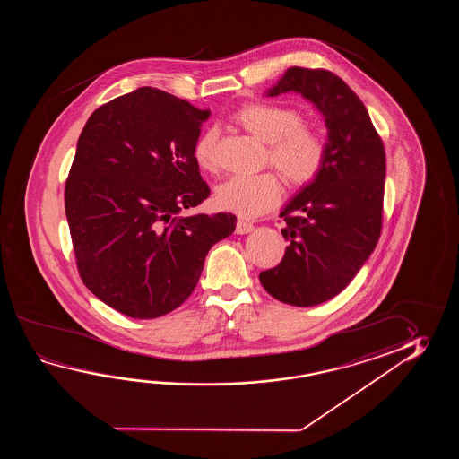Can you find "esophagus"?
I'll return each mask as SVG.
<instances>
[{"mask_svg":"<svg viewBox=\"0 0 459 459\" xmlns=\"http://www.w3.org/2000/svg\"><path fill=\"white\" fill-rule=\"evenodd\" d=\"M253 230V223H249V221H244V220H238V223H236V233L247 234L251 233Z\"/></svg>","mask_w":459,"mask_h":459,"instance_id":"34e87169","label":"esophagus"}]
</instances>
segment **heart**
Listing matches in <instances>:
<instances>
[{
	"label": "heart",
	"instance_id": "b5f03b06",
	"mask_svg": "<svg viewBox=\"0 0 459 459\" xmlns=\"http://www.w3.org/2000/svg\"><path fill=\"white\" fill-rule=\"evenodd\" d=\"M234 119L263 141L267 147L269 162L285 182L292 186L312 184L322 174L328 147L320 133L300 126L302 117L289 108L273 103H251L238 109ZM216 131L208 129L196 139L194 157L196 166L204 170H215ZM282 186L273 172L257 176L230 177L216 188V204L223 210L241 218H257L279 204Z\"/></svg>",
	"mask_w": 459,
	"mask_h": 459
}]
</instances>
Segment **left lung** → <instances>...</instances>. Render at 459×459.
I'll list each match as a JSON object with an SVG mask.
<instances>
[{
	"label": "left lung",
	"instance_id": "1",
	"mask_svg": "<svg viewBox=\"0 0 459 459\" xmlns=\"http://www.w3.org/2000/svg\"><path fill=\"white\" fill-rule=\"evenodd\" d=\"M289 91L322 115L328 157L322 174L283 206L289 246L259 281L281 302L313 307L342 292L379 241L385 152L368 109L338 75L290 67L265 97Z\"/></svg>",
	"mask_w": 459,
	"mask_h": 459
}]
</instances>
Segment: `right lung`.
I'll return each instance as SVG.
<instances>
[{"label": "right lung", "mask_w": 459, "mask_h": 459, "mask_svg": "<svg viewBox=\"0 0 459 459\" xmlns=\"http://www.w3.org/2000/svg\"><path fill=\"white\" fill-rule=\"evenodd\" d=\"M210 109L137 88L88 117L65 184L78 273L88 290L127 316L176 310L194 292L213 244L236 216L184 215L210 188L194 146Z\"/></svg>", "instance_id": "add662e5"}]
</instances>
